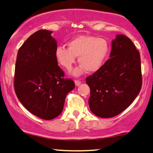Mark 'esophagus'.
<instances>
[{
  "label": "esophagus",
  "instance_id": "obj_1",
  "mask_svg": "<svg viewBox=\"0 0 153 153\" xmlns=\"http://www.w3.org/2000/svg\"><path fill=\"white\" fill-rule=\"evenodd\" d=\"M74 83H75V85H76V86H79V85L81 83V81L79 80H75Z\"/></svg>",
  "mask_w": 153,
  "mask_h": 153
}]
</instances>
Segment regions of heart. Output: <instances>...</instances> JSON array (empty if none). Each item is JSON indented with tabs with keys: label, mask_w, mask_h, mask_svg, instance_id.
<instances>
[{
	"label": "heart",
	"mask_w": 153,
	"mask_h": 153,
	"mask_svg": "<svg viewBox=\"0 0 153 153\" xmlns=\"http://www.w3.org/2000/svg\"><path fill=\"white\" fill-rule=\"evenodd\" d=\"M67 49L59 46L55 51L57 62L65 70L70 71L76 62L81 65L72 72L75 76H79L88 70L95 72L104 65L109 56L111 47L106 39L93 35H79L68 42Z\"/></svg>",
	"instance_id": "b5f03b06"
}]
</instances>
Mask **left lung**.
Here are the masks:
<instances>
[{"mask_svg":"<svg viewBox=\"0 0 153 153\" xmlns=\"http://www.w3.org/2000/svg\"><path fill=\"white\" fill-rule=\"evenodd\" d=\"M91 89L90 109L100 118H112L126 109L142 85L140 53L129 38L117 35L112 41L110 58L86 78Z\"/></svg>","mask_w":153,"mask_h":153,"instance_id":"8db88e82","label":"left lung"}]
</instances>
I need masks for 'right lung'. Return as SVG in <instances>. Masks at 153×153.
Instances as JSON below:
<instances>
[{
	"label": "right lung",
	"mask_w": 153,
	"mask_h": 153,
	"mask_svg": "<svg viewBox=\"0 0 153 153\" xmlns=\"http://www.w3.org/2000/svg\"><path fill=\"white\" fill-rule=\"evenodd\" d=\"M52 31L39 30L19 49L14 72V91L28 111L44 120H51L62 111L67 94L74 81L64 79L55 57L57 42Z\"/></svg>",
	"instance_id": "1"
}]
</instances>
